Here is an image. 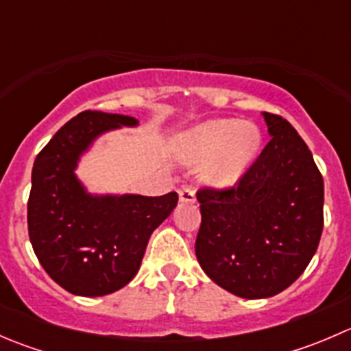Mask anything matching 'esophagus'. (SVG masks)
<instances>
[{"instance_id":"obj_1","label":"esophagus","mask_w":351,"mask_h":351,"mask_svg":"<svg viewBox=\"0 0 351 351\" xmlns=\"http://www.w3.org/2000/svg\"><path fill=\"white\" fill-rule=\"evenodd\" d=\"M180 202H185V204H193L195 202V190L190 189V186H183L178 192Z\"/></svg>"}]
</instances>
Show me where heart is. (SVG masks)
I'll use <instances>...</instances> for the list:
<instances>
[{"mask_svg":"<svg viewBox=\"0 0 351 351\" xmlns=\"http://www.w3.org/2000/svg\"><path fill=\"white\" fill-rule=\"evenodd\" d=\"M256 123L215 119L193 127L178 141L183 162L202 165V180L217 189H231L250 169L261 147Z\"/></svg>","mask_w":351,"mask_h":351,"instance_id":"1","label":"heart"}]
</instances>
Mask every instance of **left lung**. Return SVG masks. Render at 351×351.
Returning <instances> with one entry per match:
<instances>
[{"label": "left lung", "mask_w": 351, "mask_h": 351, "mask_svg": "<svg viewBox=\"0 0 351 351\" xmlns=\"http://www.w3.org/2000/svg\"><path fill=\"white\" fill-rule=\"evenodd\" d=\"M261 115L271 139L238 186L197 193L198 263L243 299H267L292 285L323 232L324 183L309 147L285 119Z\"/></svg>", "instance_id": "1"}]
</instances>
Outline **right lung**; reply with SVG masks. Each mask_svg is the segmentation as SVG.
<instances>
[{
	"instance_id": "1",
	"label": "right lung",
	"mask_w": 351,
	"mask_h": 351,
	"mask_svg": "<svg viewBox=\"0 0 351 351\" xmlns=\"http://www.w3.org/2000/svg\"><path fill=\"white\" fill-rule=\"evenodd\" d=\"M137 125L130 115L88 110L64 123L35 158L28 236L49 277L74 295H107L129 284L153 231L178 204L176 192L91 193L77 178V165L98 137Z\"/></svg>"
}]
</instances>
